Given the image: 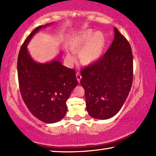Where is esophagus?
<instances>
[{"instance_id":"esophagus-1","label":"esophagus","mask_w":156,"mask_h":156,"mask_svg":"<svg viewBox=\"0 0 156 156\" xmlns=\"http://www.w3.org/2000/svg\"><path fill=\"white\" fill-rule=\"evenodd\" d=\"M76 79H77V80H78V83H80V80H81V78H82V76L80 75V73H76Z\"/></svg>"}]
</instances>
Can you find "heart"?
Masks as SVG:
<instances>
[{"label":"heart","mask_w":156,"mask_h":156,"mask_svg":"<svg viewBox=\"0 0 156 156\" xmlns=\"http://www.w3.org/2000/svg\"><path fill=\"white\" fill-rule=\"evenodd\" d=\"M68 48L73 53H78V59L83 65H90L99 59L104 51L105 40L101 32L92 30L78 32L73 34L68 40ZM69 60L73 61V57L67 54Z\"/></svg>","instance_id":"b5f03b06"}]
</instances>
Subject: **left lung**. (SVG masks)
Listing matches in <instances>:
<instances>
[{"mask_svg":"<svg viewBox=\"0 0 156 156\" xmlns=\"http://www.w3.org/2000/svg\"><path fill=\"white\" fill-rule=\"evenodd\" d=\"M115 39L104 56L81 70L86 109L91 117L108 119L124 103L132 87L133 60L131 47L117 28Z\"/></svg>","mask_w":156,"mask_h":156,"instance_id":"obj_1","label":"left lung"}]
</instances>
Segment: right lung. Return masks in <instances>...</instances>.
<instances>
[{
    "label": "right lung",
    "mask_w": 156,
    "mask_h": 156,
    "mask_svg": "<svg viewBox=\"0 0 156 156\" xmlns=\"http://www.w3.org/2000/svg\"><path fill=\"white\" fill-rule=\"evenodd\" d=\"M46 24L36 28L22 44L18 55L17 72L19 90L25 104L39 120L58 122L65 117L67 101L78 85L75 70L63 66L58 60L40 64L34 62L27 49L32 37Z\"/></svg>",
    "instance_id": "obj_1"
}]
</instances>
